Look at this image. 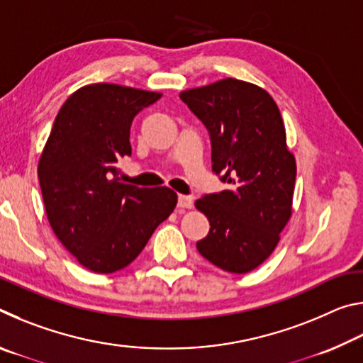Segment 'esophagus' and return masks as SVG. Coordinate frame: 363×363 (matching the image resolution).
Returning <instances> with one entry per match:
<instances>
[{
    "instance_id": "obj_1",
    "label": "esophagus",
    "mask_w": 363,
    "mask_h": 363,
    "mask_svg": "<svg viewBox=\"0 0 363 363\" xmlns=\"http://www.w3.org/2000/svg\"><path fill=\"white\" fill-rule=\"evenodd\" d=\"M177 205L179 208H192L194 206V199L190 195H179V199H177Z\"/></svg>"
}]
</instances>
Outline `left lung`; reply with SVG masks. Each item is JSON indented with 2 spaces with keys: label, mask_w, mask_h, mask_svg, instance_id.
I'll use <instances>...</instances> for the list:
<instances>
[{
  "label": "left lung",
  "mask_w": 363,
  "mask_h": 363,
  "mask_svg": "<svg viewBox=\"0 0 363 363\" xmlns=\"http://www.w3.org/2000/svg\"><path fill=\"white\" fill-rule=\"evenodd\" d=\"M179 97L206 126L213 171L229 184L195 201L210 220L196 250L219 269L247 274L272 255L293 211L296 162L280 110L266 89L235 78Z\"/></svg>",
  "instance_id": "obj_1"
}]
</instances>
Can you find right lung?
<instances>
[{
	"mask_svg": "<svg viewBox=\"0 0 363 363\" xmlns=\"http://www.w3.org/2000/svg\"><path fill=\"white\" fill-rule=\"evenodd\" d=\"M162 94L113 83L75 91L60 107L40 157L48 220L86 269L112 274L139 256L177 203L168 187L120 182L116 163L131 155V123Z\"/></svg>",
	"mask_w": 363,
	"mask_h": 363,
	"instance_id": "obj_1",
	"label": "right lung"
}]
</instances>
